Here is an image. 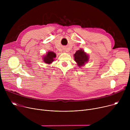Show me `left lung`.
Instances as JSON below:
<instances>
[{
    "label": "left lung",
    "mask_w": 130,
    "mask_h": 130,
    "mask_svg": "<svg viewBox=\"0 0 130 130\" xmlns=\"http://www.w3.org/2000/svg\"><path fill=\"white\" fill-rule=\"evenodd\" d=\"M74 58L79 67L84 65L88 60V55L82 50H78L74 54Z\"/></svg>",
    "instance_id": "left-lung-1"
}]
</instances>
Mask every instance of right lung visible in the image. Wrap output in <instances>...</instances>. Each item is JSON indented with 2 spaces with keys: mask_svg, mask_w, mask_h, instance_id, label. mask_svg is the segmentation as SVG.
Instances as JSON below:
<instances>
[{
  "mask_svg": "<svg viewBox=\"0 0 130 130\" xmlns=\"http://www.w3.org/2000/svg\"><path fill=\"white\" fill-rule=\"evenodd\" d=\"M56 57V54L53 52H48L46 56L44 57V61L46 64H51L54 60V58Z\"/></svg>",
  "mask_w": 130,
  "mask_h": 130,
  "instance_id": "obj_1",
  "label": "right lung"
}]
</instances>
